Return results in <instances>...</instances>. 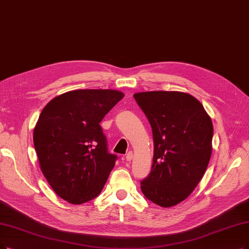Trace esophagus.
Wrapping results in <instances>:
<instances>
[{
	"mask_svg": "<svg viewBox=\"0 0 249 249\" xmlns=\"http://www.w3.org/2000/svg\"><path fill=\"white\" fill-rule=\"evenodd\" d=\"M133 157H134V154H133L132 151H130V152H128V153L125 155V159H126L127 161H131L132 159H133Z\"/></svg>",
	"mask_w": 249,
	"mask_h": 249,
	"instance_id": "34e87169",
	"label": "esophagus"
}]
</instances>
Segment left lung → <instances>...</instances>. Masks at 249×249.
<instances>
[{"mask_svg":"<svg viewBox=\"0 0 249 249\" xmlns=\"http://www.w3.org/2000/svg\"><path fill=\"white\" fill-rule=\"evenodd\" d=\"M134 98L150 123L154 144L151 173L141 182V190L159 206H175L190 196L210 162L211 116L188 93L151 91Z\"/></svg>","mask_w":249,"mask_h":249,"instance_id":"obj_1","label":"left lung"}]
</instances>
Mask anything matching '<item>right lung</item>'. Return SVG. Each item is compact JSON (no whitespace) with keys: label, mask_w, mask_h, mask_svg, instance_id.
<instances>
[{"label":"right lung","mask_w":249,"mask_h":249,"mask_svg":"<svg viewBox=\"0 0 249 249\" xmlns=\"http://www.w3.org/2000/svg\"><path fill=\"white\" fill-rule=\"evenodd\" d=\"M116 90H74L52 99L39 114L34 145L54 192L71 204L101 193L115 164L100 124L124 98Z\"/></svg>","instance_id":"1"}]
</instances>
